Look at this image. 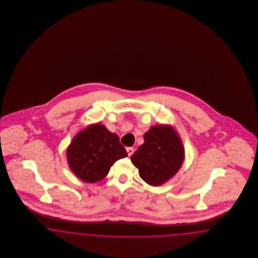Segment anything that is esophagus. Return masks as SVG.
Wrapping results in <instances>:
<instances>
[{"instance_id": "obj_1", "label": "esophagus", "mask_w": 258, "mask_h": 258, "mask_svg": "<svg viewBox=\"0 0 258 258\" xmlns=\"http://www.w3.org/2000/svg\"><path fill=\"white\" fill-rule=\"evenodd\" d=\"M126 152H127L128 156H132L134 154V152H135V149L133 147H127L126 148Z\"/></svg>"}]
</instances>
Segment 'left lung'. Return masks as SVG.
Here are the masks:
<instances>
[{
	"label": "left lung",
	"instance_id": "left-lung-1",
	"mask_svg": "<svg viewBox=\"0 0 258 258\" xmlns=\"http://www.w3.org/2000/svg\"><path fill=\"white\" fill-rule=\"evenodd\" d=\"M184 151L179 135L169 125L152 126L144 143L132 156L140 177L151 185H160L180 169Z\"/></svg>",
	"mask_w": 258,
	"mask_h": 258
}]
</instances>
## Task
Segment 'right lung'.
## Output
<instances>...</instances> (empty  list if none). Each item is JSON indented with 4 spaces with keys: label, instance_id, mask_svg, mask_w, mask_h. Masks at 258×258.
<instances>
[{
    "label": "right lung",
    "instance_id": "add662e5",
    "mask_svg": "<svg viewBox=\"0 0 258 258\" xmlns=\"http://www.w3.org/2000/svg\"><path fill=\"white\" fill-rule=\"evenodd\" d=\"M127 153L119 136L102 124H93L75 135L67 151L68 161L74 174L86 183L102 180L115 161Z\"/></svg>",
    "mask_w": 258,
    "mask_h": 258
}]
</instances>
